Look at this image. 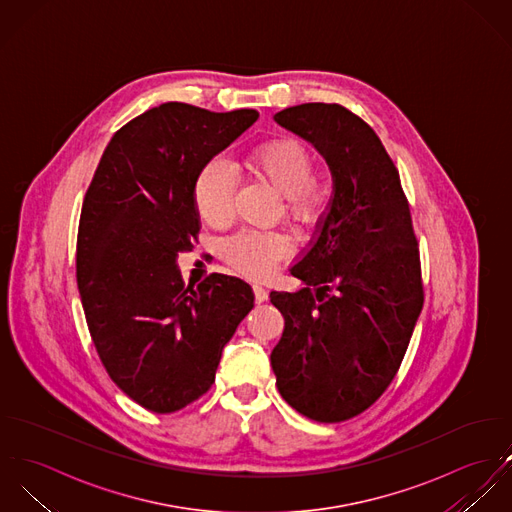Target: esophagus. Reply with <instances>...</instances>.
<instances>
[{"label": "esophagus", "mask_w": 512, "mask_h": 512, "mask_svg": "<svg viewBox=\"0 0 512 512\" xmlns=\"http://www.w3.org/2000/svg\"><path fill=\"white\" fill-rule=\"evenodd\" d=\"M253 293H255V301L257 303H265L269 299V291L263 285H259V283L253 285Z\"/></svg>", "instance_id": "esophagus-1"}]
</instances>
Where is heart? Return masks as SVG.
Returning <instances> with one entry per match:
<instances>
[{
	"instance_id": "heart-1",
	"label": "heart",
	"mask_w": 512,
	"mask_h": 512,
	"mask_svg": "<svg viewBox=\"0 0 512 512\" xmlns=\"http://www.w3.org/2000/svg\"><path fill=\"white\" fill-rule=\"evenodd\" d=\"M249 170L265 180L285 198L283 213L295 229L314 227L330 202V184L312 174V156L295 138H273L257 146L249 160ZM235 174L225 160H211L194 182V200L200 217L211 227H223L233 217ZM289 243L275 231H243L227 239L223 255L227 263L247 275L265 277L287 255Z\"/></svg>"
}]
</instances>
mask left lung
<instances>
[{"instance_id": "left-lung-1", "label": "left lung", "mask_w": 512, "mask_h": 512, "mask_svg": "<svg viewBox=\"0 0 512 512\" xmlns=\"http://www.w3.org/2000/svg\"><path fill=\"white\" fill-rule=\"evenodd\" d=\"M273 118L324 158L332 196L291 267L303 287L271 291L285 316L271 366L289 406L346 421L390 386L423 307L408 200L380 138L348 108L297 104Z\"/></svg>"}]
</instances>
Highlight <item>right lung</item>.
Here are the masks:
<instances>
[{
    "label": "right lung",
    "mask_w": 512,
    "mask_h": 512,
    "mask_svg": "<svg viewBox=\"0 0 512 512\" xmlns=\"http://www.w3.org/2000/svg\"><path fill=\"white\" fill-rule=\"evenodd\" d=\"M259 112L164 103L110 138L87 190L77 285L112 382L136 404L172 413L211 388L225 344L253 308V289L213 273L184 283L178 253L202 223L194 182Z\"/></svg>",
    "instance_id": "right-lung-1"
}]
</instances>
